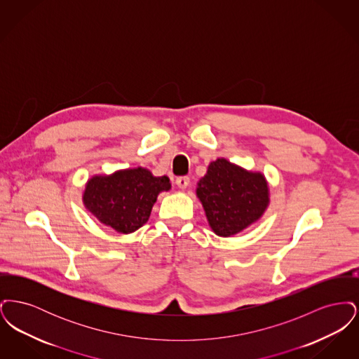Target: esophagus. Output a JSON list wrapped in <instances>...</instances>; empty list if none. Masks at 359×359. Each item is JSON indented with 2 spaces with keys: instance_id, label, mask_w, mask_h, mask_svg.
Instances as JSON below:
<instances>
[{
  "instance_id": "1",
  "label": "esophagus",
  "mask_w": 359,
  "mask_h": 359,
  "mask_svg": "<svg viewBox=\"0 0 359 359\" xmlns=\"http://www.w3.org/2000/svg\"><path fill=\"white\" fill-rule=\"evenodd\" d=\"M176 184H177V187L182 188V189L187 188L188 184H189V177L188 176H179L176 179Z\"/></svg>"
}]
</instances>
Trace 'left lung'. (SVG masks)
Segmentation results:
<instances>
[{
    "instance_id": "left-lung-1",
    "label": "left lung",
    "mask_w": 359,
    "mask_h": 359,
    "mask_svg": "<svg viewBox=\"0 0 359 359\" xmlns=\"http://www.w3.org/2000/svg\"><path fill=\"white\" fill-rule=\"evenodd\" d=\"M196 194L211 229L221 237L234 236L256 222L269 203L265 177L224 158L208 165Z\"/></svg>"
}]
</instances>
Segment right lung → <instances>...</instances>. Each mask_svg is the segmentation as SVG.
I'll use <instances>...</instances> for the list:
<instances>
[{
  "label": "right lung",
  "instance_id": "add662e5",
  "mask_svg": "<svg viewBox=\"0 0 359 359\" xmlns=\"http://www.w3.org/2000/svg\"><path fill=\"white\" fill-rule=\"evenodd\" d=\"M171 188L167 176L156 177L145 168L94 176L86 186L87 210L118 233H133L148 222L161 191Z\"/></svg>",
  "mask_w": 359,
  "mask_h": 359
}]
</instances>
